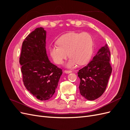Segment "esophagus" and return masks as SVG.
Masks as SVG:
<instances>
[{
  "label": "esophagus",
  "mask_w": 130,
  "mask_h": 130,
  "mask_svg": "<svg viewBox=\"0 0 130 130\" xmlns=\"http://www.w3.org/2000/svg\"><path fill=\"white\" fill-rule=\"evenodd\" d=\"M64 73L66 74H69L72 73V71H71V70H64Z\"/></svg>",
  "instance_id": "34e87169"
}]
</instances>
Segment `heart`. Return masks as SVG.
Segmentation results:
<instances>
[{"label":"heart","instance_id":"1","mask_svg":"<svg viewBox=\"0 0 130 130\" xmlns=\"http://www.w3.org/2000/svg\"><path fill=\"white\" fill-rule=\"evenodd\" d=\"M56 43L57 46H50L49 52L57 64L63 63L68 55L70 58L66 67L73 68L77 64L87 63L92 55L94 42L91 35L87 32L66 34L59 38Z\"/></svg>","mask_w":130,"mask_h":130}]
</instances>
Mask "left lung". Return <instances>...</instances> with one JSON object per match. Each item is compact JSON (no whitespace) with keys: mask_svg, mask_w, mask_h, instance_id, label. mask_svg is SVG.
I'll return each mask as SVG.
<instances>
[{"mask_svg":"<svg viewBox=\"0 0 130 130\" xmlns=\"http://www.w3.org/2000/svg\"><path fill=\"white\" fill-rule=\"evenodd\" d=\"M109 61L110 52L106 44L98 50L92 61L78 70L80 92L85 99L94 100L104 93L112 73Z\"/></svg>","mask_w":130,"mask_h":130,"instance_id":"obj_1","label":"left lung"}]
</instances>
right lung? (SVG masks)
Returning <instances> with one entry per match:
<instances>
[{
	"label": "right lung",
	"instance_id": "add662e5",
	"mask_svg": "<svg viewBox=\"0 0 130 130\" xmlns=\"http://www.w3.org/2000/svg\"><path fill=\"white\" fill-rule=\"evenodd\" d=\"M46 31L36 28L23 42L19 63L25 87L37 99L49 100L55 92L62 70L49 60Z\"/></svg>",
	"mask_w": 130,
	"mask_h": 130
}]
</instances>
